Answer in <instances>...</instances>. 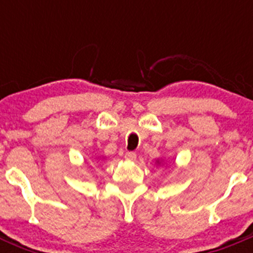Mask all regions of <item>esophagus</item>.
<instances>
[{
    "label": "esophagus",
    "instance_id": "obj_1",
    "mask_svg": "<svg viewBox=\"0 0 253 253\" xmlns=\"http://www.w3.org/2000/svg\"><path fill=\"white\" fill-rule=\"evenodd\" d=\"M136 158H137V154L136 153H133V152H127L126 154H125V159L126 160H136Z\"/></svg>",
    "mask_w": 253,
    "mask_h": 253
}]
</instances>
